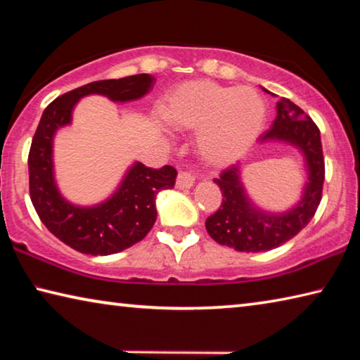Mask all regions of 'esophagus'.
<instances>
[{"mask_svg": "<svg viewBox=\"0 0 360 360\" xmlns=\"http://www.w3.org/2000/svg\"><path fill=\"white\" fill-rule=\"evenodd\" d=\"M195 184V176L192 172H179L178 179H176V186L179 188H191Z\"/></svg>", "mask_w": 360, "mask_h": 360, "instance_id": "obj_1", "label": "esophagus"}]
</instances>
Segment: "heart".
<instances>
[{
  "instance_id": "obj_1",
  "label": "heart",
  "mask_w": 360,
  "mask_h": 360,
  "mask_svg": "<svg viewBox=\"0 0 360 360\" xmlns=\"http://www.w3.org/2000/svg\"><path fill=\"white\" fill-rule=\"evenodd\" d=\"M160 114L176 130L200 129L198 148L205 160L227 165L255 141L266 111L252 89L193 79L169 90Z\"/></svg>"
}]
</instances>
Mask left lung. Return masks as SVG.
Returning a JSON list of instances; mask_svg holds the SVG:
<instances>
[{
	"label": "left lung",
	"instance_id": "obj_1",
	"mask_svg": "<svg viewBox=\"0 0 360 360\" xmlns=\"http://www.w3.org/2000/svg\"><path fill=\"white\" fill-rule=\"evenodd\" d=\"M276 111L275 122L262 133L260 141L278 139L300 149L307 160L308 182L295 208L283 214H270L249 202L238 165L221 172L214 182L221 187L222 203L214 214L206 219V230L219 245L240 252L270 251L294 238L311 221L322 198L326 165L318 125L288 98L278 101Z\"/></svg>",
	"mask_w": 360,
	"mask_h": 360
}]
</instances>
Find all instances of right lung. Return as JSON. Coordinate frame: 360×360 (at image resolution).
I'll return each mask as SVG.
<instances>
[{
  "label": "right lung",
  "mask_w": 360,
  "mask_h": 360,
  "mask_svg": "<svg viewBox=\"0 0 360 360\" xmlns=\"http://www.w3.org/2000/svg\"><path fill=\"white\" fill-rule=\"evenodd\" d=\"M154 84L150 75L90 82L58 96L42 112L28 154L30 198L49 231L79 252L109 255L141 241L155 224L157 193L174 187L178 172L169 165L155 169L136 162L111 198L81 208L66 202L53 181V135L70 124L72 108L82 96L98 94L124 103L141 98Z\"/></svg>",
  "instance_id": "right-lung-1"
}]
</instances>
